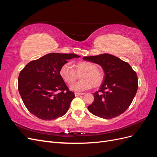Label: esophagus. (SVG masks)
<instances>
[{
	"instance_id": "34e87169",
	"label": "esophagus",
	"mask_w": 157,
	"mask_h": 157,
	"mask_svg": "<svg viewBox=\"0 0 157 157\" xmlns=\"http://www.w3.org/2000/svg\"><path fill=\"white\" fill-rule=\"evenodd\" d=\"M84 93H78V92H75V95L76 97L80 96V95H84Z\"/></svg>"
}]
</instances>
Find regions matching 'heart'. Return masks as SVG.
<instances>
[{
    "mask_svg": "<svg viewBox=\"0 0 157 157\" xmlns=\"http://www.w3.org/2000/svg\"><path fill=\"white\" fill-rule=\"evenodd\" d=\"M76 71L78 73H82L80 75L82 80L75 82L70 86V89L75 92H82L91 88L98 87L102 84L104 80V73L97 68L94 63L89 61H80L75 65ZM59 75L65 82L72 84L77 78V73L75 69L69 63H65L59 69Z\"/></svg>",
    "mask_w": 157,
    "mask_h": 157,
    "instance_id": "heart-1",
    "label": "heart"
}]
</instances>
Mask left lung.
Listing matches in <instances>:
<instances>
[{
  "instance_id": "obj_1",
  "label": "left lung",
  "mask_w": 157,
  "mask_h": 157,
  "mask_svg": "<svg viewBox=\"0 0 157 157\" xmlns=\"http://www.w3.org/2000/svg\"><path fill=\"white\" fill-rule=\"evenodd\" d=\"M84 60L102 67L104 80L89 111L100 118L110 119L121 115L129 107L138 87L136 73L127 62L109 54L84 56Z\"/></svg>"
}]
</instances>
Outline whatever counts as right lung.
Wrapping results in <instances>:
<instances>
[{
    "label": "right lung",
    "instance_id": "add662e5",
    "mask_svg": "<svg viewBox=\"0 0 157 157\" xmlns=\"http://www.w3.org/2000/svg\"><path fill=\"white\" fill-rule=\"evenodd\" d=\"M80 56L50 53L32 61L20 72L18 90L25 107L40 119L51 121L67 112L75 96L59 75L67 60ZM61 91L59 93L56 92Z\"/></svg>",
    "mask_w": 157,
    "mask_h": 157
}]
</instances>
